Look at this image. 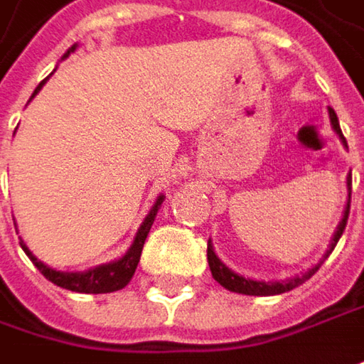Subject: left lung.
Segmentation results:
<instances>
[{"instance_id": "8db88e82", "label": "left lung", "mask_w": 364, "mask_h": 364, "mask_svg": "<svg viewBox=\"0 0 364 364\" xmlns=\"http://www.w3.org/2000/svg\"><path fill=\"white\" fill-rule=\"evenodd\" d=\"M328 114H330V124H332L334 133L340 136L342 145L348 149L346 139H344L342 131H340V122H338L336 112H334L332 108H328ZM346 188H348L346 207H344L342 219H340L336 231H334V235H332L330 247H328V250H326V254H323V260H326V258L332 254V250L336 247L338 240L342 237V231H344V228H346V221H348V213H350V173H348V178H346ZM207 260H209L213 279L219 282L221 287H225V289L231 291V293L256 295V297H270V295H281V293H287V291H293L295 287H299V284H303L307 279H311V277L318 272V268L321 266V262H323V260H319V264H316L314 268H309L307 272H301V274H295L293 279H284V281H256V279H245V277H242V274L233 272L228 264H223V260L215 254V247H213V244H210V240H209V244H207Z\"/></svg>"}]
</instances>
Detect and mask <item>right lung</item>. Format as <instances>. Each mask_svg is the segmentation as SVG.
<instances>
[{"label": "right lung", "mask_w": 364, "mask_h": 364, "mask_svg": "<svg viewBox=\"0 0 364 364\" xmlns=\"http://www.w3.org/2000/svg\"><path fill=\"white\" fill-rule=\"evenodd\" d=\"M75 48H77V45L67 48V53H65L61 59H67ZM50 75H53V73H50ZM50 75H48V77H50ZM48 77H46V80H48ZM46 80H43V82L38 83V87L34 90L32 98L43 90V85L46 83ZM164 198H166L164 194H159V196L155 198L154 207H151L149 213L145 215L141 228L136 229V235L135 240H133V244H131V247L120 256L119 260H112V262L94 266V268H90V270H83V272H65V270L50 268V266H46L43 260H38V258L28 250V245L24 244L22 240H20V245H22V250L26 252L28 258L32 260V264H34V266L45 274V279H48L53 284H57V287H61V289H67V291H73V293H92V295H98V293H114V291L124 289V287L131 282V279H133V274H135L136 270V264H139V258H141L143 244H145V240H147V233H149V229L154 225L155 215H157V210L161 207Z\"/></svg>", "instance_id": "add662e5"}]
</instances>
